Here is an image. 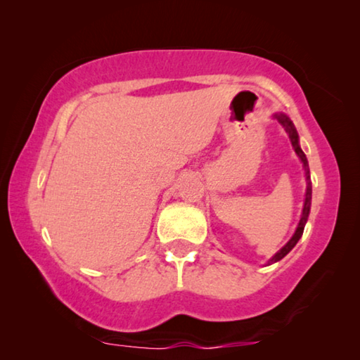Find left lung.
Wrapping results in <instances>:
<instances>
[{"mask_svg":"<svg viewBox=\"0 0 360 360\" xmlns=\"http://www.w3.org/2000/svg\"><path fill=\"white\" fill-rule=\"evenodd\" d=\"M276 120L281 122L283 127L286 129L288 136L289 139H291V143L294 150H296L297 157L300 158V162L304 163V169H305V178H307V192H305V202H304V210H302V217H300V221H299V226L296 229V233H294V236L291 238V240L284 245V248L278 252V254L273 257V259L270 260V264H275V262L281 260L284 255L289 254V250H291L294 245L297 244V240L300 239V236H302L304 233V226L305 223H307V218H309V212H310V202H312V182H310V171H309V163H307V158H305V153L300 150L299 147V137H297V132L296 129H294L291 120L286 115H276Z\"/></svg>","mask_w":360,"mask_h":360,"instance_id":"obj_1","label":"left lung"}]
</instances>
